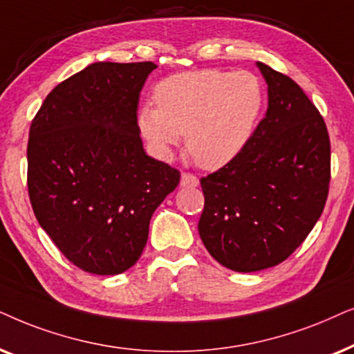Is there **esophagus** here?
<instances>
[{
	"instance_id": "34e87169",
	"label": "esophagus",
	"mask_w": 354,
	"mask_h": 354,
	"mask_svg": "<svg viewBox=\"0 0 354 354\" xmlns=\"http://www.w3.org/2000/svg\"><path fill=\"white\" fill-rule=\"evenodd\" d=\"M199 185V180L192 173H183L181 174V186L183 187H196Z\"/></svg>"
}]
</instances>
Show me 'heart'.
I'll use <instances>...</instances> for the list:
<instances>
[{"mask_svg":"<svg viewBox=\"0 0 354 354\" xmlns=\"http://www.w3.org/2000/svg\"><path fill=\"white\" fill-rule=\"evenodd\" d=\"M155 105L139 110L140 133L160 158L186 134L192 158L218 169L248 147L263 108V88L248 71L202 69L169 75L155 87Z\"/></svg>","mask_w":354,"mask_h":354,"instance_id":"obj_1","label":"heart"}]
</instances>
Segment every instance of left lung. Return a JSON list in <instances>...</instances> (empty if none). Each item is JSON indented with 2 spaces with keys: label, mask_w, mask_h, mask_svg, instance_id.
<instances>
[{
  "label": "left lung",
  "mask_w": 354,
  "mask_h": 354,
  "mask_svg": "<svg viewBox=\"0 0 354 354\" xmlns=\"http://www.w3.org/2000/svg\"><path fill=\"white\" fill-rule=\"evenodd\" d=\"M257 66L267 82L266 118L236 160L201 180V239L234 272L288 259L317 223L330 185L324 118L293 79Z\"/></svg>",
  "instance_id": "left-lung-1"
}]
</instances>
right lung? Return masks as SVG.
<instances>
[{"label": "right lung", "instance_id": "obj_1", "mask_svg": "<svg viewBox=\"0 0 354 354\" xmlns=\"http://www.w3.org/2000/svg\"><path fill=\"white\" fill-rule=\"evenodd\" d=\"M157 68L100 61L58 84L30 124L27 186L41 228L84 272L138 262L149 223L181 174L145 153L138 105Z\"/></svg>", "mask_w": 354, "mask_h": 354}]
</instances>
